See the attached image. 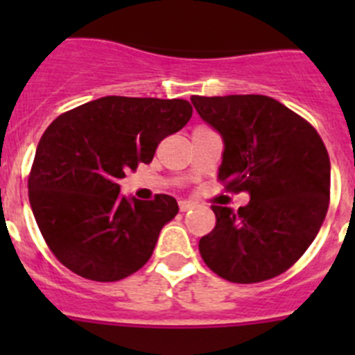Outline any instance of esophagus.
Segmentation results:
<instances>
[{
  "label": "esophagus",
  "instance_id": "esophagus-1",
  "mask_svg": "<svg viewBox=\"0 0 355 355\" xmlns=\"http://www.w3.org/2000/svg\"><path fill=\"white\" fill-rule=\"evenodd\" d=\"M193 206H196V202H192V200H188V199H181L180 200V209H181V211H188V209H192Z\"/></svg>",
  "mask_w": 355,
  "mask_h": 355
}]
</instances>
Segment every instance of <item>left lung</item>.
I'll return each instance as SVG.
<instances>
[{
  "instance_id": "8db88e82",
  "label": "left lung",
  "mask_w": 355,
  "mask_h": 355,
  "mask_svg": "<svg viewBox=\"0 0 355 355\" xmlns=\"http://www.w3.org/2000/svg\"><path fill=\"white\" fill-rule=\"evenodd\" d=\"M193 108L222 137L218 180L247 192L234 211L211 206L216 225L199 252L231 283L283 274L311 245L329 208L331 162L309 122L268 96H193Z\"/></svg>"
}]
</instances>
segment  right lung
<instances>
[{
	"mask_svg": "<svg viewBox=\"0 0 355 355\" xmlns=\"http://www.w3.org/2000/svg\"><path fill=\"white\" fill-rule=\"evenodd\" d=\"M192 117L184 99L106 96L60 115L44 131L28 180L30 206L58 261L90 281L110 283L140 270L174 197L140 200L119 180L150 163L158 144Z\"/></svg>",
	"mask_w": 355,
	"mask_h": 355,
	"instance_id": "right-lung-1",
	"label": "right lung"
}]
</instances>
